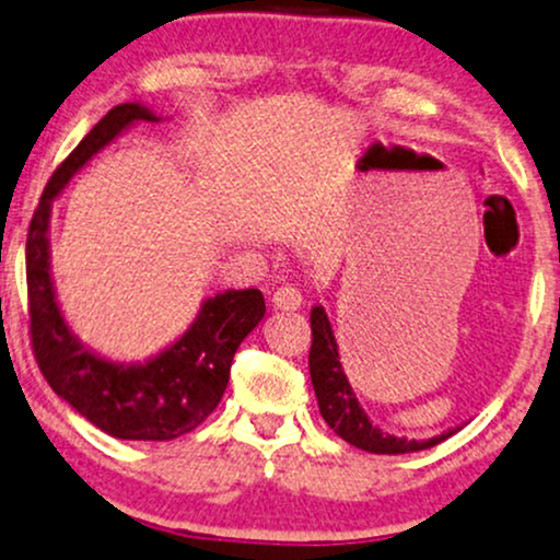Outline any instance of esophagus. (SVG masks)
I'll return each mask as SVG.
<instances>
[{
    "label": "esophagus",
    "mask_w": 560,
    "mask_h": 560,
    "mask_svg": "<svg viewBox=\"0 0 560 560\" xmlns=\"http://www.w3.org/2000/svg\"><path fill=\"white\" fill-rule=\"evenodd\" d=\"M272 304L280 312H299L301 304H304V295H301L299 288H280L278 293L272 295Z\"/></svg>",
    "instance_id": "obj_1"
}]
</instances>
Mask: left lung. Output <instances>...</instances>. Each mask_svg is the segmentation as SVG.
Listing matches in <instances>:
<instances>
[{"label": "left lung", "instance_id": "obj_1", "mask_svg": "<svg viewBox=\"0 0 560 560\" xmlns=\"http://www.w3.org/2000/svg\"><path fill=\"white\" fill-rule=\"evenodd\" d=\"M308 374H312L314 393H317L319 413L330 430L346 443L357 445L366 453H383V456H400V453H417L427 451L432 445L443 443L453 432L462 427L443 432V435L427 438V440H409L396 438L390 432L380 430L361 409L357 393L348 383L343 364H340L338 340H335L332 325L327 319L325 306H312V351H308Z\"/></svg>", "mask_w": 560, "mask_h": 560}]
</instances>
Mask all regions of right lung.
<instances>
[{"instance_id":"1","label":"right lung","mask_w":560,"mask_h":560,"mask_svg":"<svg viewBox=\"0 0 560 560\" xmlns=\"http://www.w3.org/2000/svg\"><path fill=\"white\" fill-rule=\"evenodd\" d=\"M147 104L109 109L46 183L25 241L31 340L46 383L59 398L117 440H175L196 430L222 400L230 364L248 332L265 319L256 288L203 299L180 338L143 361H117L85 346L65 319L51 278V203L75 173L136 122H160Z\"/></svg>"}]
</instances>
